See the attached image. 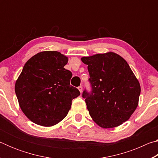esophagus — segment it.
Returning <instances> with one entry per match:
<instances>
[{
	"mask_svg": "<svg viewBox=\"0 0 158 158\" xmlns=\"http://www.w3.org/2000/svg\"><path fill=\"white\" fill-rule=\"evenodd\" d=\"M78 89H79V90L80 91V93H81V92H82V90H83V89H82V86H81V85H80V86H79V87H78Z\"/></svg>",
	"mask_w": 158,
	"mask_h": 158,
	"instance_id": "34e87169",
	"label": "esophagus"
}]
</instances>
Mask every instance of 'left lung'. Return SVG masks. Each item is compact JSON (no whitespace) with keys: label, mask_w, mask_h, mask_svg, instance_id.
I'll return each mask as SVG.
<instances>
[{"label":"left lung","mask_w":158,"mask_h":158,"mask_svg":"<svg viewBox=\"0 0 158 158\" xmlns=\"http://www.w3.org/2000/svg\"><path fill=\"white\" fill-rule=\"evenodd\" d=\"M81 61L88 65L91 86L82 97L93 121L103 128L127 121L138 106L141 87L126 60L108 52L83 57Z\"/></svg>","instance_id":"8db88e82"}]
</instances>
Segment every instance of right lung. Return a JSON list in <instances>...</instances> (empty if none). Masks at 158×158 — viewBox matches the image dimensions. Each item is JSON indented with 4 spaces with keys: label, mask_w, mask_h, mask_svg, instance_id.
Instances as JSON below:
<instances>
[{
    "label": "right lung",
    "mask_w": 158,
    "mask_h": 158,
    "mask_svg": "<svg viewBox=\"0 0 158 158\" xmlns=\"http://www.w3.org/2000/svg\"><path fill=\"white\" fill-rule=\"evenodd\" d=\"M68 58L60 52L37 53L23 66L15 84L19 104L34 123L50 127L65 118L72 100L80 95L69 84L73 74L64 68Z\"/></svg>",
    "instance_id": "obj_1"
}]
</instances>
